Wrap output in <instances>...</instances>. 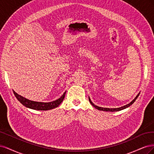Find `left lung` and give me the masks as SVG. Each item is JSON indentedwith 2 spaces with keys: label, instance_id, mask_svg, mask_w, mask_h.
<instances>
[{
  "label": "left lung",
  "instance_id": "obj_1",
  "mask_svg": "<svg viewBox=\"0 0 154 154\" xmlns=\"http://www.w3.org/2000/svg\"><path fill=\"white\" fill-rule=\"evenodd\" d=\"M140 95V93L138 94V95L136 97V98L134 99V100L132 101V102H131L129 103H128V104H127V105H125V106H122V107H118V108H105V107H98V106H95V104H94L92 102H91V99L90 98V97H89V101H90V102L91 103V105L94 107H95L96 109H97L98 110H100V111H111V112H114V111H121V110H123V109H126L127 107H129L130 106H131L132 104L135 101H136V100L137 99V98L138 97V96Z\"/></svg>",
  "mask_w": 154,
  "mask_h": 154
}]
</instances>
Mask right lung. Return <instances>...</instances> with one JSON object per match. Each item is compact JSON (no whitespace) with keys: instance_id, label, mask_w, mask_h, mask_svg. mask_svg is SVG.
I'll list each match as a JSON object with an SVG mask.
<instances>
[{"instance_id":"obj_1","label":"right lung","mask_w":154,"mask_h":154,"mask_svg":"<svg viewBox=\"0 0 154 154\" xmlns=\"http://www.w3.org/2000/svg\"><path fill=\"white\" fill-rule=\"evenodd\" d=\"M13 93H14V95H15L16 98H17V100L20 102L22 105L26 106V107L32 109L38 110V111L50 110L58 107L64 100V97H65V94H66V91H65L60 98L51 102H35V101L28 100V99L18 95V94H17L14 91H13Z\"/></svg>"}]
</instances>
